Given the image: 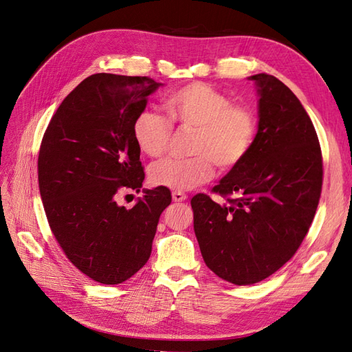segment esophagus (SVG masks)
Returning a JSON list of instances; mask_svg holds the SVG:
<instances>
[{"instance_id":"esophagus-1","label":"esophagus","mask_w":352,"mask_h":352,"mask_svg":"<svg viewBox=\"0 0 352 352\" xmlns=\"http://www.w3.org/2000/svg\"><path fill=\"white\" fill-rule=\"evenodd\" d=\"M172 198H173L175 202H182V201H185L188 198V195L184 194V192H179V190H173Z\"/></svg>"}]
</instances>
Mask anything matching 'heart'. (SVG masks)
I'll return each mask as SVG.
<instances>
[{
	"instance_id": "heart-1",
	"label": "heart",
	"mask_w": 352,
	"mask_h": 352,
	"mask_svg": "<svg viewBox=\"0 0 352 352\" xmlns=\"http://www.w3.org/2000/svg\"><path fill=\"white\" fill-rule=\"evenodd\" d=\"M170 120L184 129H195L190 158H166L150 168L157 186L190 190L214 176V163L221 170L236 167L250 154L257 138L255 113L245 105L232 104L226 94L208 83L195 82L175 91L166 100ZM133 140L140 150L162 155L172 136V123L164 116L142 110L132 124Z\"/></svg>"
}]
</instances>
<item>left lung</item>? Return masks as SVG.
<instances>
[{
	"mask_svg": "<svg viewBox=\"0 0 352 352\" xmlns=\"http://www.w3.org/2000/svg\"><path fill=\"white\" fill-rule=\"evenodd\" d=\"M258 95V131L250 154L214 186L217 204L190 199L207 267L233 285L269 278L292 258L311 226L322 192V151L295 94L267 73L250 76Z\"/></svg>",
	"mask_w": 352,
	"mask_h": 352,
	"instance_id": "8db88e82",
	"label": "left lung"
}]
</instances>
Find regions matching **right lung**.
Here are the masks:
<instances>
[{
    "instance_id": "1",
    "label": "right lung",
    "mask_w": 352,
    "mask_h": 352,
    "mask_svg": "<svg viewBox=\"0 0 352 352\" xmlns=\"http://www.w3.org/2000/svg\"><path fill=\"white\" fill-rule=\"evenodd\" d=\"M160 87L145 76L92 74L63 100L42 138L38 180L50 228L67 258L104 285L144 267L172 202L158 186L142 189L131 210L117 204L123 190L142 188L132 124Z\"/></svg>"
}]
</instances>
